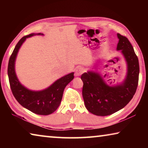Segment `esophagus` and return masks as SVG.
<instances>
[{
    "mask_svg": "<svg viewBox=\"0 0 148 148\" xmlns=\"http://www.w3.org/2000/svg\"><path fill=\"white\" fill-rule=\"evenodd\" d=\"M84 71V68H82V66H78L76 69V72H75V76H81V75L83 74Z\"/></svg>",
    "mask_w": 148,
    "mask_h": 148,
    "instance_id": "esophagus-1",
    "label": "esophagus"
}]
</instances>
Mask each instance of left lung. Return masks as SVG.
I'll use <instances>...</instances> for the list:
<instances>
[{
    "label": "left lung",
    "mask_w": 148,
    "mask_h": 148,
    "mask_svg": "<svg viewBox=\"0 0 148 148\" xmlns=\"http://www.w3.org/2000/svg\"><path fill=\"white\" fill-rule=\"evenodd\" d=\"M117 50L127 63V74L121 84L110 86L97 72L87 71L82 75V95L87 110L99 116H109L119 111L131 101L136 92L139 76L138 59L133 47L125 36L117 34Z\"/></svg>",
    "instance_id": "1"
}]
</instances>
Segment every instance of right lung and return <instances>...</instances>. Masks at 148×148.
Instances as JSON below:
<instances>
[{"instance_id":"right-lung-1","label":"right lung","mask_w":148,"mask_h":148,"mask_svg":"<svg viewBox=\"0 0 148 148\" xmlns=\"http://www.w3.org/2000/svg\"><path fill=\"white\" fill-rule=\"evenodd\" d=\"M42 33H32L23 36L16 44L10 57L8 75L10 88L14 96L22 106L38 115H49L58 108L61 104L64 89L74 79V72L62 76L47 88L41 91H32L23 86L17 78L15 71V63L20 47L27 38Z\"/></svg>"}]
</instances>
